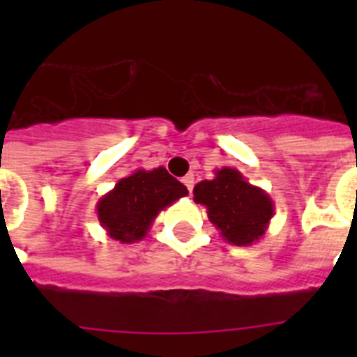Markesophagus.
I'll use <instances>...</instances> for the list:
<instances>
[{"mask_svg": "<svg viewBox=\"0 0 357 357\" xmlns=\"http://www.w3.org/2000/svg\"><path fill=\"white\" fill-rule=\"evenodd\" d=\"M183 183L185 187L189 189V192H192V187H195V174H187L183 178Z\"/></svg>", "mask_w": 357, "mask_h": 357, "instance_id": "obj_1", "label": "esophagus"}]
</instances>
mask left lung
<instances>
[{
    "label": "left lung",
    "instance_id": "1",
    "mask_svg": "<svg viewBox=\"0 0 357 357\" xmlns=\"http://www.w3.org/2000/svg\"><path fill=\"white\" fill-rule=\"evenodd\" d=\"M195 202L207 209V217L224 241L252 246L268 229L274 202L261 187L248 183L237 168L222 167L215 178L196 183Z\"/></svg>",
    "mask_w": 357,
    "mask_h": 357
}]
</instances>
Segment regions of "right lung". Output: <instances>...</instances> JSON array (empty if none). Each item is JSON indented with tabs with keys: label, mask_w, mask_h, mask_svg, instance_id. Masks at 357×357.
Instances as JSON below:
<instances>
[{
	"label": "right lung",
	"mask_w": 357,
	"mask_h": 357,
	"mask_svg": "<svg viewBox=\"0 0 357 357\" xmlns=\"http://www.w3.org/2000/svg\"><path fill=\"white\" fill-rule=\"evenodd\" d=\"M187 195V187L167 168H139L98 200V220L114 241L139 243L148 235L157 215Z\"/></svg>",
	"instance_id": "1"
}]
</instances>
